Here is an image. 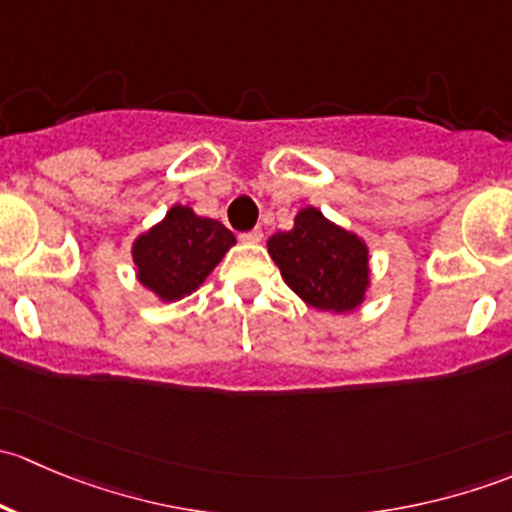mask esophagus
<instances>
[{
  "label": "esophagus",
  "mask_w": 512,
  "mask_h": 512,
  "mask_svg": "<svg viewBox=\"0 0 512 512\" xmlns=\"http://www.w3.org/2000/svg\"><path fill=\"white\" fill-rule=\"evenodd\" d=\"M240 240L242 242H260L262 240V230H260V227H255V230L240 232Z\"/></svg>",
  "instance_id": "1"
}]
</instances>
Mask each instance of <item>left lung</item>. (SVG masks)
<instances>
[{
    "label": "left lung",
    "mask_w": 512,
    "mask_h": 512,
    "mask_svg": "<svg viewBox=\"0 0 512 512\" xmlns=\"http://www.w3.org/2000/svg\"><path fill=\"white\" fill-rule=\"evenodd\" d=\"M272 260L299 297L324 312L359 307L369 285L366 245L329 223L319 210L304 208L294 227L267 240Z\"/></svg>",
    "instance_id": "1"
}]
</instances>
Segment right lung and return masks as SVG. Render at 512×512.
<instances>
[{
  "label": "right lung",
  "instance_id": "right-lung-1",
  "mask_svg": "<svg viewBox=\"0 0 512 512\" xmlns=\"http://www.w3.org/2000/svg\"><path fill=\"white\" fill-rule=\"evenodd\" d=\"M232 245L235 235L223 223L198 218L190 208L175 205L163 223L133 245L138 280L160 299L173 302L203 285Z\"/></svg>",
  "mask_w": 512,
  "mask_h": 512
}]
</instances>
